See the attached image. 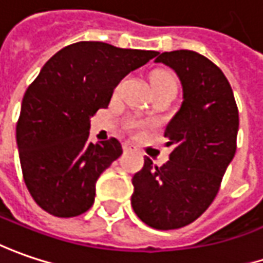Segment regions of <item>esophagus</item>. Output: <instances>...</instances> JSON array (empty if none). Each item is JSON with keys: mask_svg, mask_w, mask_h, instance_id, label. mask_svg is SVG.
Returning a JSON list of instances; mask_svg holds the SVG:
<instances>
[{"mask_svg": "<svg viewBox=\"0 0 263 263\" xmlns=\"http://www.w3.org/2000/svg\"><path fill=\"white\" fill-rule=\"evenodd\" d=\"M122 147H123V152H131V150H134V144L129 143V141H125Z\"/></svg>", "mask_w": 263, "mask_h": 263, "instance_id": "1", "label": "esophagus"}]
</instances>
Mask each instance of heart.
Listing matches in <instances>:
<instances>
[{
	"label": "heart",
	"instance_id": "heart-1",
	"mask_svg": "<svg viewBox=\"0 0 263 263\" xmlns=\"http://www.w3.org/2000/svg\"><path fill=\"white\" fill-rule=\"evenodd\" d=\"M152 85H153V88H157V86H177V81L169 72H154L153 76H152ZM128 126L131 129H137V128L141 126V122L131 120Z\"/></svg>",
	"mask_w": 263,
	"mask_h": 263
}]
</instances>
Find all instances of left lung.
Returning a JSON list of instances; mask_svg holds the SVG:
<instances>
[{
    "mask_svg": "<svg viewBox=\"0 0 263 263\" xmlns=\"http://www.w3.org/2000/svg\"><path fill=\"white\" fill-rule=\"evenodd\" d=\"M156 63L175 70L182 104L165 129L172 145L165 165L145 157L132 178L131 204L156 230H177L196 221L215 200L237 148L238 109L222 70L190 50L162 52Z\"/></svg>",
    "mask_w": 263,
    "mask_h": 263,
    "instance_id": "obj_1",
    "label": "left lung"
}]
</instances>
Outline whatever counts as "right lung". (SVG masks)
I'll return each instance as SVG.
<instances>
[{"instance_id":"obj_1","label":"right lung","mask_w":263,"mask_h":263,"mask_svg":"<svg viewBox=\"0 0 263 263\" xmlns=\"http://www.w3.org/2000/svg\"><path fill=\"white\" fill-rule=\"evenodd\" d=\"M157 51L81 41L55 52L29 85L16 126L23 179L36 204L72 218L94 203L98 177L122 154L116 138L89 143V119Z\"/></svg>"}]
</instances>
